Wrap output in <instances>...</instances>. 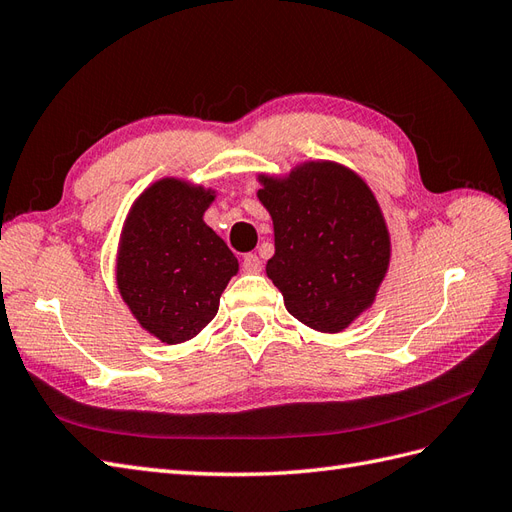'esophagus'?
Returning <instances> with one entry per match:
<instances>
[{"instance_id":"obj_1","label":"esophagus","mask_w":512,"mask_h":512,"mask_svg":"<svg viewBox=\"0 0 512 512\" xmlns=\"http://www.w3.org/2000/svg\"><path fill=\"white\" fill-rule=\"evenodd\" d=\"M242 266H244L246 272L257 274V272H261V259H259L255 253H248V255H244V259H242Z\"/></svg>"}]
</instances>
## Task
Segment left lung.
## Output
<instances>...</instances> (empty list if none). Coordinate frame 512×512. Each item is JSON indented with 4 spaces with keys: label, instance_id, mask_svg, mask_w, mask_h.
<instances>
[{
    "label": "left lung",
    "instance_id": "obj_1",
    "mask_svg": "<svg viewBox=\"0 0 512 512\" xmlns=\"http://www.w3.org/2000/svg\"><path fill=\"white\" fill-rule=\"evenodd\" d=\"M257 199L274 225L266 274L285 309L309 329L339 333L370 309L391 257L374 192L337 162H305L285 177L259 175Z\"/></svg>",
    "mask_w": 512,
    "mask_h": 512
}]
</instances>
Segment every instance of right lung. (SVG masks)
Returning a JSON list of instances; mask_svg holds the SVG:
<instances>
[{
  "instance_id": "add662e5",
  "label": "right lung",
  "mask_w": 512,
  "mask_h": 512,
  "mask_svg": "<svg viewBox=\"0 0 512 512\" xmlns=\"http://www.w3.org/2000/svg\"><path fill=\"white\" fill-rule=\"evenodd\" d=\"M214 199V190L166 177L151 183L125 218L116 285L142 329L164 344L199 335L240 268L203 220Z\"/></svg>"
}]
</instances>
